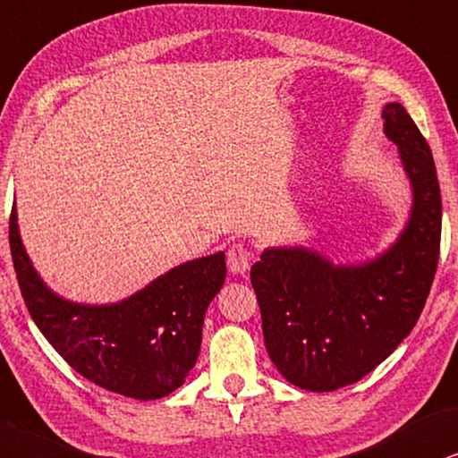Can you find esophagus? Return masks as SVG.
I'll use <instances>...</instances> for the list:
<instances>
[{"label":"esophagus","instance_id":"obj_1","mask_svg":"<svg viewBox=\"0 0 458 458\" xmlns=\"http://www.w3.org/2000/svg\"><path fill=\"white\" fill-rule=\"evenodd\" d=\"M249 251L242 242H234L230 245L228 253H225V264H228V270L234 272V275H245L249 270Z\"/></svg>","mask_w":458,"mask_h":458}]
</instances>
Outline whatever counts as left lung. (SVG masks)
Returning <instances> with one entry per match:
<instances>
[{
    "label": "left lung",
    "mask_w": 458,
    "mask_h": 458,
    "mask_svg": "<svg viewBox=\"0 0 458 458\" xmlns=\"http://www.w3.org/2000/svg\"><path fill=\"white\" fill-rule=\"evenodd\" d=\"M412 183V213L372 262L334 266L304 247L266 249L251 266L266 351L292 385L335 391L383 363L419 321L437 270L442 196L431 149L399 103L383 109Z\"/></svg>",
    "instance_id": "left-lung-1"
}]
</instances>
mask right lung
<instances>
[{
	"label": "right lung",
	"instance_id": "obj_1",
	"mask_svg": "<svg viewBox=\"0 0 458 458\" xmlns=\"http://www.w3.org/2000/svg\"><path fill=\"white\" fill-rule=\"evenodd\" d=\"M10 251L29 315L75 372L103 389L160 399L183 385L200 351L207 306L225 279L224 251L158 276L118 304H73L52 293L29 262L16 209Z\"/></svg>",
	"mask_w": 458,
	"mask_h": 458
}]
</instances>
